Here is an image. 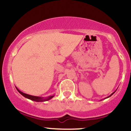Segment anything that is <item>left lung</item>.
Returning a JSON list of instances; mask_svg holds the SVG:
<instances>
[{
    "instance_id": "left-lung-1",
    "label": "left lung",
    "mask_w": 131,
    "mask_h": 131,
    "mask_svg": "<svg viewBox=\"0 0 131 131\" xmlns=\"http://www.w3.org/2000/svg\"><path fill=\"white\" fill-rule=\"evenodd\" d=\"M113 94H114V92H113V94H112V95H113ZM111 95H110V96H111ZM110 96H109V97H110Z\"/></svg>"
}]
</instances>
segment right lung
<instances>
[{"label":"right lung","instance_id":"obj_1","mask_svg":"<svg viewBox=\"0 0 131 131\" xmlns=\"http://www.w3.org/2000/svg\"><path fill=\"white\" fill-rule=\"evenodd\" d=\"M16 89H17V91L19 92V93H20V94H21L23 96H24V97H26V98H27V99H30V100H33V101H35V102H44V101H47V100H50V99H51L52 98V97H53V95H52V96H50V97H48V98L43 99V98H42V97H36V96L30 95L25 94V93H23V92H21L20 91H19V90L17 88H16Z\"/></svg>","mask_w":131,"mask_h":131}]
</instances>
